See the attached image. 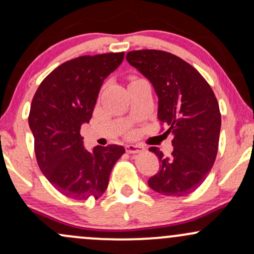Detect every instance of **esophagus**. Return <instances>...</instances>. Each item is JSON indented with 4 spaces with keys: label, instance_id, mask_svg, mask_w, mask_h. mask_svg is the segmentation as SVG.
I'll return each mask as SVG.
<instances>
[{
    "label": "esophagus",
    "instance_id": "34e87169",
    "mask_svg": "<svg viewBox=\"0 0 254 254\" xmlns=\"http://www.w3.org/2000/svg\"><path fill=\"white\" fill-rule=\"evenodd\" d=\"M125 150H127V153L129 154H138V153H142V151L144 150V148L141 147V145L127 144V147H125Z\"/></svg>",
    "mask_w": 254,
    "mask_h": 254
}]
</instances>
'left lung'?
I'll use <instances>...</instances> for the list:
<instances>
[{"label": "left lung", "instance_id": "8db88e82", "mask_svg": "<svg viewBox=\"0 0 254 254\" xmlns=\"http://www.w3.org/2000/svg\"><path fill=\"white\" fill-rule=\"evenodd\" d=\"M127 60L153 83L159 97L157 118L167 127L164 135L173 136L170 157L157 147L149 148L159 159L160 171L148 185L165 196L190 194L216 160L221 130L217 99L199 71L176 55L136 50L127 52Z\"/></svg>", "mask_w": 254, "mask_h": 254}]
</instances>
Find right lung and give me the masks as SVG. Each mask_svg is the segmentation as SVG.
<instances>
[{"label":"right lung","mask_w":254,"mask_h":254,"mask_svg":"<svg viewBox=\"0 0 254 254\" xmlns=\"http://www.w3.org/2000/svg\"><path fill=\"white\" fill-rule=\"evenodd\" d=\"M123 60L124 52H111L66 61L44 78L32 100L28 124L38 166L57 191L72 199L103 196L113 166L125 153L118 144L87 151L80 133L92 118L104 80Z\"/></svg>","instance_id":"right-lung-1"}]
</instances>
